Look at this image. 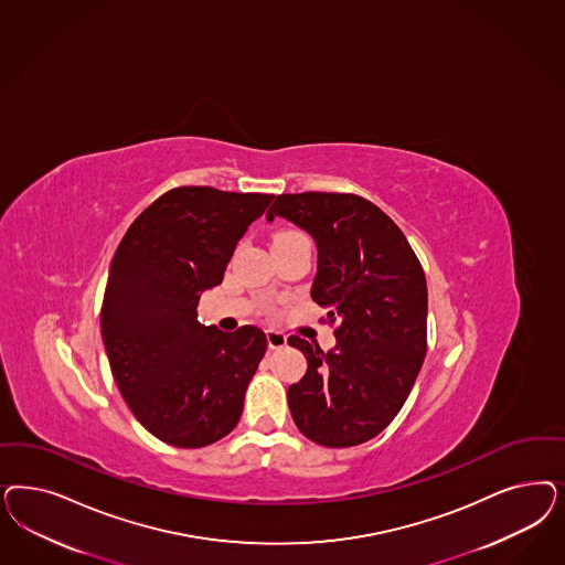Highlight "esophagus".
Here are the masks:
<instances>
[{"instance_id":"1","label":"esophagus","mask_w":565,"mask_h":565,"mask_svg":"<svg viewBox=\"0 0 565 565\" xmlns=\"http://www.w3.org/2000/svg\"><path fill=\"white\" fill-rule=\"evenodd\" d=\"M266 339H268V349H282L287 345V334L278 332V330H266Z\"/></svg>"}]
</instances>
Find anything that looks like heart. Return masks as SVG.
Masks as SVG:
<instances>
[{
    "label": "heart",
    "instance_id": "obj_1",
    "mask_svg": "<svg viewBox=\"0 0 565 565\" xmlns=\"http://www.w3.org/2000/svg\"><path fill=\"white\" fill-rule=\"evenodd\" d=\"M280 235H289V233H280ZM280 235H278V237H280Z\"/></svg>",
    "mask_w": 565,
    "mask_h": 565
}]
</instances>
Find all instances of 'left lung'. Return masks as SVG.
I'll use <instances>...</instances> for the list:
<instances>
[{
    "mask_svg": "<svg viewBox=\"0 0 565 565\" xmlns=\"http://www.w3.org/2000/svg\"><path fill=\"white\" fill-rule=\"evenodd\" d=\"M287 218L318 247L311 299L330 308L337 345L289 337L308 372L289 386L297 428L324 447L381 435L399 414L426 355L428 289L399 226L353 193H285L266 218Z\"/></svg>",
    "mask_w": 565,
    "mask_h": 565,
    "instance_id": "left-lung-1",
    "label": "left lung"
}]
</instances>
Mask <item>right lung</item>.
Listing matches in <instances>:
<instances>
[{
	"label": "right lung",
	"instance_id": "obj_1",
	"mask_svg": "<svg viewBox=\"0 0 565 565\" xmlns=\"http://www.w3.org/2000/svg\"><path fill=\"white\" fill-rule=\"evenodd\" d=\"M273 200L177 186L141 212L114 254L102 306L109 367L135 418L168 445H212L241 418L266 334L203 327L198 306Z\"/></svg>",
	"mask_w": 565,
	"mask_h": 565
}]
</instances>
